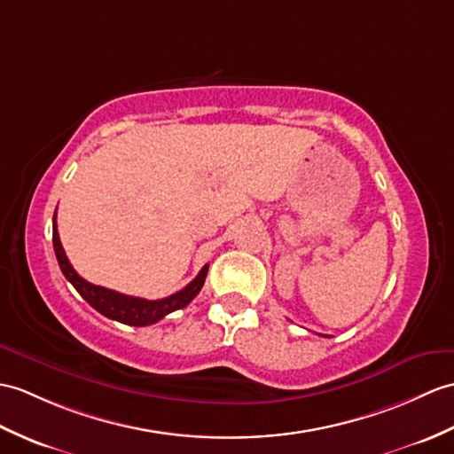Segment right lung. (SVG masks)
I'll use <instances>...</instances> for the list:
<instances>
[{
    "label": "right lung",
    "mask_w": 454,
    "mask_h": 454,
    "mask_svg": "<svg viewBox=\"0 0 454 454\" xmlns=\"http://www.w3.org/2000/svg\"><path fill=\"white\" fill-rule=\"evenodd\" d=\"M51 241H54V251H56L63 277L73 284V288L81 294L82 300H87L94 309L104 315V317L120 321L125 325H133V326L153 325L156 321L164 319L168 313L185 308V305L192 301L199 292H201L207 272H208V265H205L184 290H179L172 294V296L162 298V300H145V298L125 296V294H120L115 290H108V288L97 286V284H90L77 275V270L71 267L66 251L61 247L56 213H54V238H51Z\"/></svg>",
    "instance_id": "obj_1"
}]
</instances>
